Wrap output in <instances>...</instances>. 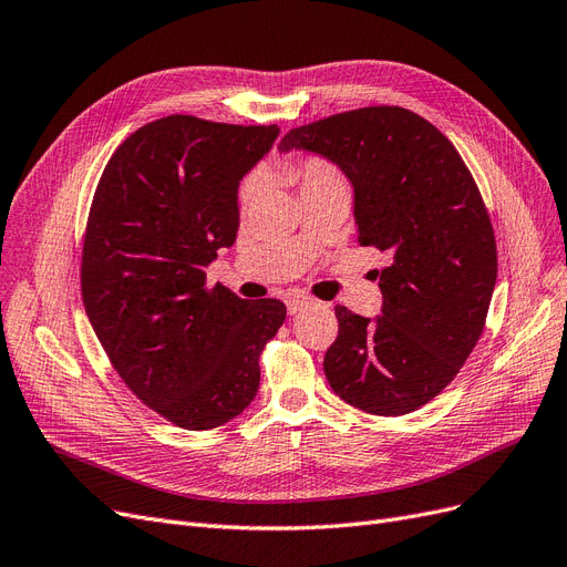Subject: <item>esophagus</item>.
<instances>
[{
    "label": "esophagus",
    "mask_w": 567,
    "mask_h": 567,
    "mask_svg": "<svg viewBox=\"0 0 567 567\" xmlns=\"http://www.w3.org/2000/svg\"><path fill=\"white\" fill-rule=\"evenodd\" d=\"M309 305V300L307 298H288L286 300V307H288V315H298V311L302 309V307H307Z\"/></svg>",
    "instance_id": "34e87169"
}]
</instances>
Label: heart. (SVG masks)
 I'll use <instances>...</instances> for the list:
<instances>
[{"label": "heart", "mask_w": 567, "mask_h": 567, "mask_svg": "<svg viewBox=\"0 0 567 567\" xmlns=\"http://www.w3.org/2000/svg\"><path fill=\"white\" fill-rule=\"evenodd\" d=\"M286 175L288 178L296 183L300 187V194L309 187H317V185H323V183H336V181H342L340 178V171L321 159V157H307L302 162H296V164H288L286 166ZM252 194H256V178H250L244 189H241V199L248 202L252 199Z\"/></svg>", "instance_id": "heart-1"}]
</instances>
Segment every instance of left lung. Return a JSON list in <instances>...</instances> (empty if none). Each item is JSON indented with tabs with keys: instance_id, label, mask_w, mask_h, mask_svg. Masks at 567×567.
<instances>
[{
	"instance_id": "8db88e82",
	"label": "left lung",
	"mask_w": 567,
	"mask_h": 567,
	"mask_svg": "<svg viewBox=\"0 0 567 567\" xmlns=\"http://www.w3.org/2000/svg\"><path fill=\"white\" fill-rule=\"evenodd\" d=\"M281 152H315L354 187L359 244L392 256L382 315L336 307L323 370L363 413L405 415L439 396L476 347L497 281L495 231L455 145L405 107H361L298 126Z\"/></svg>"
}]
</instances>
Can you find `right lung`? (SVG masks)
I'll return each instance as SVG.
<instances>
[{"label":"right lung","mask_w":567,"mask_h":567,"mask_svg":"<svg viewBox=\"0 0 567 567\" xmlns=\"http://www.w3.org/2000/svg\"><path fill=\"white\" fill-rule=\"evenodd\" d=\"M279 126L171 114L131 133L97 181L82 250V298L105 354L154 413L192 432L244 413L260 351L286 305L241 300L206 267L239 229V183Z\"/></svg>","instance_id":"right-lung-1"}]
</instances>
